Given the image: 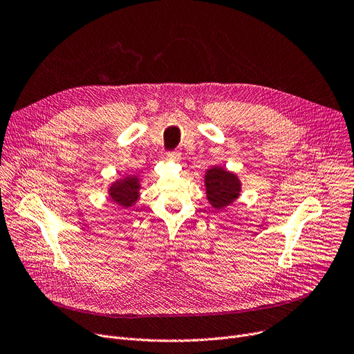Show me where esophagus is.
<instances>
[{"mask_svg": "<svg viewBox=\"0 0 354 354\" xmlns=\"http://www.w3.org/2000/svg\"><path fill=\"white\" fill-rule=\"evenodd\" d=\"M167 159L172 160V162H179V160H180V153H179L178 151L171 152V153H167Z\"/></svg>", "mask_w": 354, "mask_h": 354, "instance_id": "obj_1", "label": "esophagus"}]
</instances>
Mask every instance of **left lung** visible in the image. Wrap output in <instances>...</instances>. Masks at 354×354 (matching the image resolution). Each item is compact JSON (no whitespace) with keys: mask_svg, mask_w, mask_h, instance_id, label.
Masks as SVG:
<instances>
[{"mask_svg":"<svg viewBox=\"0 0 354 354\" xmlns=\"http://www.w3.org/2000/svg\"><path fill=\"white\" fill-rule=\"evenodd\" d=\"M203 182L209 205L216 211L231 207L243 191L238 175L222 166H211L205 172Z\"/></svg>","mask_w":354,"mask_h":354,"instance_id":"obj_1","label":"left lung"}]
</instances>
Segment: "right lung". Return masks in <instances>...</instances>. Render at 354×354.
Returning <instances> with one entry per match:
<instances>
[{
	"instance_id": "right-lung-1",
	"label": "right lung",
	"mask_w": 354,
	"mask_h": 354,
	"mask_svg": "<svg viewBox=\"0 0 354 354\" xmlns=\"http://www.w3.org/2000/svg\"><path fill=\"white\" fill-rule=\"evenodd\" d=\"M107 195L118 207L124 209L133 207L140 198L139 175H127L111 182L107 188Z\"/></svg>"
}]
</instances>
